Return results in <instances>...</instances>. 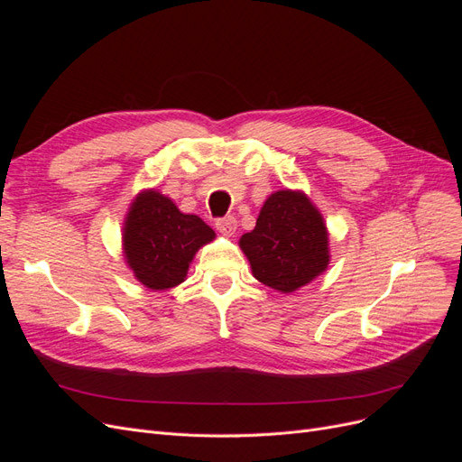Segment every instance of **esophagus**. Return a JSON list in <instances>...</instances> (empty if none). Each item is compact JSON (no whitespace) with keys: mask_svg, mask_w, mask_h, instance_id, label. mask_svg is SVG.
Instances as JSON below:
<instances>
[{"mask_svg":"<svg viewBox=\"0 0 462 462\" xmlns=\"http://www.w3.org/2000/svg\"><path fill=\"white\" fill-rule=\"evenodd\" d=\"M215 228H217L218 232H221V234H225V236H232V234L236 232V228H237L236 217L226 215V217L217 218V221H215Z\"/></svg>","mask_w":462,"mask_h":462,"instance_id":"34e87169","label":"esophagus"}]
</instances>
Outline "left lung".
Masks as SVG:
<instances>
[{"mask_svg":"<svg viewBox=\"0 0 462 462\" xmlns=\"http://www.w3.org/2000/svg\"><path fill=\"white\" fill-rule=\"evenodd\" d=\"M239 245L253 275L279 292H294L329 263L324 218L305 194L279 190L265 200L253 232Z\"/></svg>","mask_w":462,"mask_h":462,"instance_id":"obj_1","label":"left lung"}]
</instances>
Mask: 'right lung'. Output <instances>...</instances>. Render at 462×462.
<instances>
[{
	"label": "right lung",
	"mask_w": 462,
	"mask_h": 462,
	"mask_svg": "<svg viewBox=\"0 0 462 462\" xmlns=\"http://www.w3.org/2000/svg\"><path fill=\"white\" fill-rule=\"evenodd\" d=\"M213 237L200 217L185 215L161 192L148 190L131 206L124 247L134 277L152 290H164L185 281L194 253Z\"/></svg>",
	"instance_id": "right-lung-1"
}]
</instances>
